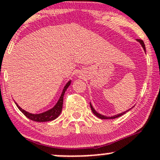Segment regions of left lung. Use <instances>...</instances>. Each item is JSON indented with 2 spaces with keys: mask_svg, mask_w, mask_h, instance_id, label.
Returning a JSON list of instances; mask_svg holds the SVG:
<instances>
[{
  "mask_svg": "<svg viewBox=\"0 0 160 160\" xmlns=\"http://www.w3.org/2000/svg\"><path fill=\"white\" fill-rule=\"evenodd\" d=\"M137 40L138 42H139V43H140L141 46L142 47V48H143V50H145V52H146L145 44H144L143 41H142V40H140V39H137ZM90 108H91V110H92V112H93V114H95V116H97V117H99V118L102 119V120H107V119H115V118H117V117H120V116H122V115H123V114H125L126 112H128L129 110H130L132 108H132H130V109H129V110H128L125 111V112H121V113L117 114V115H114V116H112V117H106V116L102 115V114L99 113V112H97V111H96L95 110H94V108L93 107V106L91 105V102H90Z\"/></svg>",
  "mask_w": 160,
  "mask_h": 160,
  "instance_id": "8db88e82",
  "label": "left lung"
}]
</instances>
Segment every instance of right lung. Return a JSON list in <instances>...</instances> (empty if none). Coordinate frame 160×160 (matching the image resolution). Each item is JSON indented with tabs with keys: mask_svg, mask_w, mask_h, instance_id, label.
Here are the masks:
<instances>
[{
	"mask_svg": "<svg viewBox=\"0 0 160 160\" xmlns=\"http://www.w3.org/2000/svg\"><path fill=\"white\" fill-rule=\"evenodd\" d=\"M70 83H71V80L67 82V84L65 85L64 88H63L61 95H60V98H59L58 101L56 103V105H55L53 108L50 109V110L46 111V112H42V113H38V114L31 113V112H27V111L23 110L22 108H21L17 102H15V104H16L17 107H18V109H19V110H21L28 119H30V120L33 121H36V122H48V121L53 120L56 118H58L59 115L60 114V112H61L62 108H63V95H64L67 89L68 88L69 86L70 85Z\"/></svg>",
	"mask_w": 160,
	"mask_h": 160,
	"instance_id": "obj_1",
	"label": "right lung"
}]
</instances>
